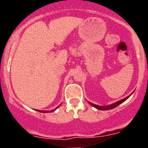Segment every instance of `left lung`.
<instances>
[{
    "mask_svg": "<svg viewBox=\"0 0 148 148\" xmlns=\"http://www.w3.org/2000/svg\"><path fill=\"white\" fill-rule=\"evenodd\" d=\"M132 94H133V93H131L130 95L127 96V97L125 98V99H121V100H120V101H118L117 102H115V103H113V104H110V105L100 106V105H97V104H92V103L90 102V101H88V102H89V104H90V105L92 106V107H94V108H96L97 110H111V109H113V108H116L117 106H119V104H121V103H123L124 101H126L127 99H128V98L130 97Z\"/></svg>",
    "mask_w": 148,
    "mask_h": 148,
    "instance_id": "8db88e82",
    "label": "left lung"
}]
</instances>
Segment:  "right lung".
Instances as JSON below:
<instances>
[{
  "instance_id": "add662e5",
  "label": "right lung",
  "mask_w": 148,
  "mask_h": 148,
  "mask_svg": "<svg viewBox=\"0 0 148 148\" xmlns=\"http://www.w3.org/2000/svg\"><path fill=\"white\" fill-rule=\"evenodd\" d=\"M60 105H61V104H60ZM59 105V106H60ZM59 106H58V107H57V108H55V109H53V110H36L37 111H38V112H40V113H49V112H54L55 110H56V109H57V108H58V107H59Z\"/></svg>"
}]
</instances>
